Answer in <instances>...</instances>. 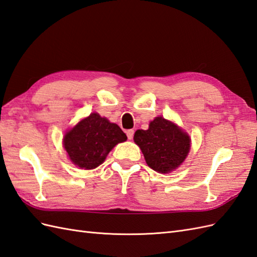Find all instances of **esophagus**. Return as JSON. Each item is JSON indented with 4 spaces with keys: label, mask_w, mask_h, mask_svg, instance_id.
Listing matches in <instances>:
<instances>
[{
    "label": "esophagus",
    "mask_w": 257,
    "mask_h": 257,
    "mask_svg": "<svg viewBox=\"0 0 257 257\" xmlns=\"http://www.w3.org/2000/svg\"><path fill=\"white\" fill-rule=\"evenodd\" d=\"M126 134H127V137H128V139L129 140H131L134 138V135H135V131L133 130V129H129V130H127L126 131Z\"/></svg>",
    "instance_id": "34e87169"
}]
</instances>
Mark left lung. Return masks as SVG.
Masks as SVG:
<instances>
[{"mask_svg": "<svg viewBox=\"0 0 257 257\" xmlns=\"http://www.w3.org/2000/svg\"><path fill=\"white\" fill-rule=\"evenodd\" d=\"M135 142L140 147L148 165L166 174L185 161L190 150V138L174 122L156 117L148 130H137Z\"/></svg>", "mask_w": 257, "mask_h": 257, "instance_id": "8db88e82", "label": "left lung"}]
</instances>
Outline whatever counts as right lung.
Listing matches in <instances>:
<instances>
[{
  "instance_id": "1",
  "label": "right lung",
  "mask_w": 257,
  "mask_h": 257,
  "mask_svg": "<svg viewBox=\"0 0 257 257\" xmlns=\"http://www.w3.org/2000/svg\"><path fill=\"white\" fill-rule=\"evenodd\" d=\"M127 140V136L116 123L92 113L64 137V148L75 165L93 169L106 159L117 143Z\"/></svg>"
}]
</instances>
